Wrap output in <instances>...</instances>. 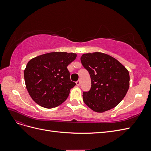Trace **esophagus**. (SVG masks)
Listing matches in <instances>:
<instances>
[{
  "mask_svg": "<svg viewBox=\"0 0 151 151\" xmlns=\"http://www.w3.org/2000/svg\"><path fill=\"white\" fill-rule=\"evenodd\" d=\"M76 84H77V86H80V84H81V81L79 80V81H77V82H76Z\"/></svg>",
  "mask_w": 151,
  "mask_h": 151,
  "instance_id": "obj_1",
  "label": "esophagus"
}]
</instances>
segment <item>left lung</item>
Here are the masks:
<instances>
[{
    "label": "left lung",
    "mask_w": 151,
    "mask_h": 151,
    "mask_svg": "<svg viewBox=\"0 0 151 151\" xmlns=\"http://www.w3.org/2000/svg\"><path fill=\"white\" fill-rule=\"evenodd\" d=\"M81 60L91 79L90 91L83 92L84 103L98 113L117 106L129 88V70L116 59L101 52L84 53Z\"/></svg>",
    "instance_id": "8db88e82"
}]
</instances>
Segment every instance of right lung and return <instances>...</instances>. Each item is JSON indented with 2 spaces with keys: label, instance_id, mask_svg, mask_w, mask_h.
I'll return each instance as SVG.
<instances>
[{
  "label": "right lung",
  "instance_id": "obj_1",
  "mask_svg": "<svg viewBox=\"0 0 151 151\" xmlns=\"http://www.w3.org/2000/svg\"><path fill=\"white\" fill-rule=\"evenodd\" d=\"M76 57L74 53L55 52L31 59L24 77L26 89L35 103L53 108L65 101L70 89L76 85L70 81L67 67Z\"/></svg>",
  "mask_w": 151,
  "mask_h": 151
}]
</instances>
